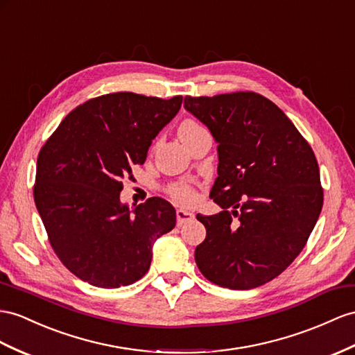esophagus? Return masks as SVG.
Wrapping results in <instances>:
<instances>
[{
	"mask_svg": "<svg viewBox=\"0 0 355 355\" xmlns=\"http://www.w3.org/2000/svg\"><path fill=\"white\" fill-rule=\"evenodd\" d=\"M175 216H177V225L178 226H181V225H184L186 222H189V220H192L193 219V213H190V211H186V210H177V213H175Z\"/></svg>",
	"mask_w": 355,
	"mask_h": 355,
	"instance_id": "34e87169",
	"label": "esophagus"
}]
</instances>
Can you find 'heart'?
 <instances>
[{
    "instance_id": "b5f03b06",
    "label": "heart",
    "mask_w": 355,
    "mask_h": 355,
    "mask_svg": "<svg viewBox=\"0 0 355 355\" xmlns=\"http://www.w3.org/2000/svg\"><path fill=\"white\" fill-rule=\"evenodd\" d=\"M201 129H204V127L196 123L195 120H190V118H186V120H183L178 125V136L180 139L186 142L190 136L195 135L196 132H199ZM166 193L174 199V201L177 202H181V204H186V205H192L195 204L196 201V190L190 186V184H186V183H175V184H171L168 189H166Z\"/></svg>"
}]
</instances>
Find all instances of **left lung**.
<instances>
[{"mask_svg":"<svg viewBox=\"0 0 355 355\" xmlns=\"http://www.w3.org/2000/svg\"><path fill=\"white\" fill-rule=\"evenodd\" d=\"M184 107L219 144L210 196L223 211L196 216L207 230L196 266L222 288L264 285L298 257L320 217L315 153L284 111L253 91L187 96Z\"/></svg>","mask_w":355,"mask_h":355,"instance_id":"left-lung-1","label":"left lung"}]
</instances>
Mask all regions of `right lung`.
<instances>
[{
  "mask_svg": "<svg viewBox=\"0 0 355 355\" xmlns=\"http://www.w3.org/2000/svg\"><path fill=\"white\" fill-rule=\"evenodd\" d=\"M181 102L129 91L89 98L40 148L35 207L58 259L89 285L135 284L150 268L154 240L174 230L175 210L165 199L150 198L130 211L120 193Z\"/></svg>",
  "mask_w": 355,
  "mask_h": 355,
  "instance_id": "obj_1",
  "label": "right lung"
}]
</instances>
